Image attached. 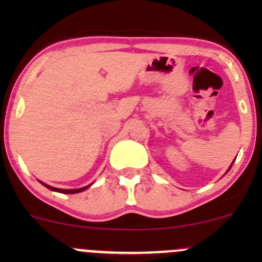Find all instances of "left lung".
Wrapping results in <instances>:
<instances>
[{
    "mask_svg": "<svg viewBox=\"0 0 262 262\" xmlns=\"http://www.w3.org/2000/svg\"><path fill=\"white\" fill-rule=\"evenodd\" d=\"M230 167H231V165H230ZM230 167H229V170H230Z\"/></svg>",
    "mask_w": 262,
    "mask_h": 262,
    "instance_id": "left-lung-1",
    "label": "left lung"
}]
</instances>
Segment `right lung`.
I'll return each mask as SVG.
<instances>
[{
	"mask_svg": "<svg viewBox=\"0 0 262 262\" xmlns=\"http://www.w3.org/2000/svg\"><path fill=\"white\" fill-rule=\"evenodd\" d=\"M41 185L43 186H45V187L47 188H49V189H52V191H55V192H60V193H66V194H71V193H79V192H82V191H85V189H87L90 187V186L92 185H89V186H86V187H82V188H77V189H62V188H55V187H52V186H49V185H47V183H44V182H41Z\"/></svg>",
	"mask_w": 262,
	"mask_h": 262,
	"instance_id": "right-lung-1",
	"label": "right lung"
}]
</instances>
